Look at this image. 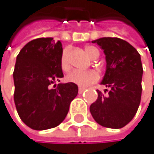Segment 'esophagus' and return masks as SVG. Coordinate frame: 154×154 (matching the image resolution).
Masks as SVG:
<instances>
[{"instance_id": "obj_1", "label": "esophagus", "mask_w": 154, "mask_h": 154, "mask_svg": "<svg viewBox=\"0 0 154 154\" xmlns=\"http://www.w3.org/2000/svg\"><path fill=\"white\" fill-rule=\"evenodd\" d=\"M85 90V87H81V86H80V87H79V94H82Z\"/></svg>"}]
</instances>
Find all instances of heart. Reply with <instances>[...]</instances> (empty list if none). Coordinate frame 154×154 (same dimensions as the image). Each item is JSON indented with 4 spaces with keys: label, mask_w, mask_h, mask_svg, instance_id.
<instances>
[{
    "label": "heart",
    "mask_w": 154,
    "mask_h": 154,
    "mask_svg": "<svg viewBox=\"0 0 154 154\" xmlns=\"http://www.w3.org/2000/svg\"><path fill=\"white\" fill-rule=\"evenodd\" d=\"M86 55L90 59H97L100 52L97 48L88 46L85 49ZM60 65L63 70L67 71L69 69V49H64L60 57ZM99 73L94 69L87 70H80L74 69L69 72L67 75V80L69 82L75 84L81 87H87L90 85L94 84L99 80Z\"/></svg>",
    "instance_id": "1"
}]
</instances>
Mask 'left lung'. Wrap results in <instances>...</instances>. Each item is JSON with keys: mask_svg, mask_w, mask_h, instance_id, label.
Instances as JSON below:
<instances>
[{"mask_svg": "<svg viewBox=\"0 0 154 154\" xmlns=\"http://www.w3.org/2000/svg\"><path fill=\"white\" fill-rule=\"evenodd\" d=\"M92 43L103 50L106 70L100 84L109 91L107 95L97 91L98 99L90 105V113L100 125L122 128L133 119L140 104L143 75L140 54L130 43L118 37H102Z\"/></svg>", "mask_w": 154, "mask_h": 154, "instance_id": "1", "label": "left lung"}]
</instances>
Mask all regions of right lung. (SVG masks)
I'll list each match as a JSON object with an SVG mask.
<instances>
[{"instance_id": "obj_1", "label": "right lung", "mask_w": 154, "mask_h": 154, "mask_svg": "<svg viewBox=\"0 0 154 154\" xmlns=\"http://www.w3.org/2000/svg\"><path fill=\"white\" fill-rule=\"evenodd\" d=\"M62 51L59 40L42 37L28 42L17 56L13 72L15 104L21 120L34 130L58 126L78 94L75 84L54 85L64 77L60 65Z\"/></svg>"}]
</instances>
